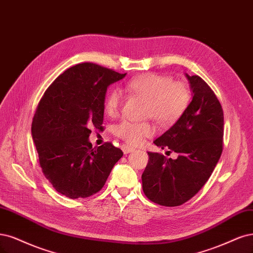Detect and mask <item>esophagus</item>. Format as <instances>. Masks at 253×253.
I'll return each mask as SVG.
<instances>
[{"label": "esophagus", "mask_w": 253, "mask_h": 253, "mask_svg": "<svg viewBox=\"0 0 253 253\" xmlns=\"http://www.w3.org/2000/svg\"><path fill=\"white\" fill-rule=\"evenodd\" d=\"M121 150L124 151V153H125V154H128V153H132V152H134V151H135L134 147H132V146H128V145H126V144H123V145H121Z\"/></svg>", "instance_id": "1"}]
</instances>
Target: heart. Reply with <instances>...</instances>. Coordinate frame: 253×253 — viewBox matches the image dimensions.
<instances>
[{"label":"heart","mask_w":253,"mask_h":253,"mask_svg":"<svg viewBox=\"0 0 253 253\" xmlns=\"http://www.w3.org/2000/svg\"><path fill=\"white\" fill-rule=\"evenodd\" d=\"M125 88L133 96L146 100L144 117L154 118L162 126L176 124L186 112L191 99L186 83L172 81L165 74L144 73L127 82ZM121 104L123 95L118 90H112L104 99V111L110 116H116ZM113 132L127 144L138 145L155 134V126L150 121L132 123L125 120L115 126Z\"/></svg>","instance_id":"heart-1"}]
</instances>
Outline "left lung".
Wrapping results in <instances>:
<instances>
[{
  "instance_id": "8db88e82",
  "label": "left lung",
  "mask_w": 253,
  "mask_h": 253,
  "mask_svg": "<svg viewBox=\"0 0 253 253\" xmlns=\"http://www.w3.org/2000/svg\"><path fill=\"white\" fill-rule=\"evenodd\" d=\"M193 89L183 116L154 143L179 156L176 160L147 152L149 162L142 173L146 198L162 206L187 202L201 189L223 152L224 113L214 92L201 77L187 75Z\"/></svg>"
}]
</instances>
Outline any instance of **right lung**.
Instances as JSON below:
<instances>
[{
    "label": "right lung",
    "instance_id": "1",
    "mask_svg": "<svg viewBox=\"0 0 253 253\" xmlns=\"http://www.w3.org/2000/svg\"><path fill=\"white\" fill-rule=\"evenodd\" d=\"M121 74L97 64L75 65L60 74L41 98L32 138L43 176L67 198H88L106 184L124 153L112 142L93 147L91 127L103 123L108 86Z\"/></svg>",
    "mask_w": 253,
    "mask_h": 253
}]
</instances>
